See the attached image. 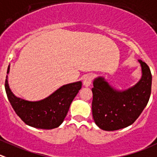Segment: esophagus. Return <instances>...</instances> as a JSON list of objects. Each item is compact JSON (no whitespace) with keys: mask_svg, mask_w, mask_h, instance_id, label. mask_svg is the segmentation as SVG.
Listing matches in <instances>:
<instances>
[{"mask_svg":"<svg viewBox=\"0 0 157 157\" xmlns=\"http://www.w3.org/2000/svg\"><path fill=\"white\" fill-rule=\"evenodd\" d=\"M93 78L94 77H93L92 74H86L84 77V78H83V85L85 86H89L91 84V83H92Z\"/></svg>","mask_w":157,"mask_h":157,"instance_id":"obj_1","label":"esophagus"}]
</instances>
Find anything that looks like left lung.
<instances>
[{"mask_svg":"<svg viewBox=\"0 0 157 157\" xmlns=\"http://www.w3.org/2000/svg\"><path fill=\"white\" fill-rule=\"evenodd\" d=\"M142 68L140 81L126 90H117L103 77L94 80L92 113L100 129L113 131L136 121L147 105L151 94L152 75L148 65L139 60Z\"/></svg>","mask_w":157,"mask_h":157,"instance_id":"left-lung-1","label":"left lung"}]
</instances>
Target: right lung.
I'll list each match as a JSON object with an SVG mask.
<instances>
[{
	"label": "right lung",
	"mask_w": 157,
	"mask_h": 157,
	"mask_svg": "<svg viewBox=\"0 0 157 157\" xmlns=\"http://www.w3.org/2000/svg\"><path fill=\"white\" fill-rule=\"evenodd\" d=\"M9 71L10 66L7 74ZM6 77V94L17 115L27 125L44 130L57 128L63 123L73 100L82 86L81 81L68 83L44 100L28 101L14 96L9 87L7 76Z\"/></svg>",
	"instance_id": "obj_1"
}]
</instances>
